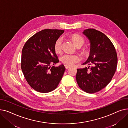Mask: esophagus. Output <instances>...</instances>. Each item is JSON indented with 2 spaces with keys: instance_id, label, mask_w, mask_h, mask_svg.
Returning <instances> with one entry per match:
<instances>
[{
  "instance_id": "34e87169",
  "label": "esophagus",
  "mask_w": 128,
  "mask_h": 128,
  "mask_svg": "<svg viewBox=\"0 0 128 128\" xmlns=\"http://www.w3.org/2000/svg\"><path fill=\"white\" fill-rule=\"evenodd\" d=\"M70 66H69V65H65V68L66 69H68V68H70Z\"/></svg>"
}]
</instances>
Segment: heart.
<instances>
[{"mask_svg": "<svg viewBox=\"0 0 128 128\" xmlns=\"http://www.w3.org/2000/svg\"><path fill=\"white\" fill-rule=\"evenodd\" d=\"M70 39L74 43L76 46L78 47H80L82 46L84 43L85 40L80 35L78 34H72L70 36ZM62 42L63 39L61 37H60L56 39L54 45V49L56 53H60L62 51ZM79 49L82 52L84 53L86 50L84 48H80ZM61 62L68 65H73L75 64L78 63L80 60V58L78 56L75 54H72L70 53H66L61 56L60 58Z\"/></svg>", "mask_w": 128, "mask_h": 128, "instance_id": "b5f03b06", "label": "heart"}]
</instances>
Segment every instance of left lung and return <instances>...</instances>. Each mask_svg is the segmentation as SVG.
Listing matches in <instances>:
<instances>
[{"label":"left lung","instance_id":"1","mask_svg":"<svg viewBox=\"0 0 128 128\" xmlns=\"http://www.w3.org/2000/svg\"><path fill=\"white\" fill-rule=\"evenodd\" d=\"M90 40V52L84 65L88 68L77 69V82L83 91L94 93L108 84L115 74L117 66V55L114 44L104 34L88 28L83 32Z\"/></svg>","mask_w":128,"mask_h":128}]
</instances>
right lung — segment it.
Segmentation results:
<instances>
[{
    "label": "right lung",
    "instance_id": "1",
    "mask_svg": "<svg viewBox=\"0 0 128 128\" xmlns=\"http://www.w3.org/2000/svg\"><path fill=\"white\" fill-rule=\"evenodd\" d=\"M64 30L46 29L32 36L25 44L21 57V69L27 82L35 90L48 93L56 89L65 68L54 65L59 60L54 49L56 39Z\"/></svg>",
    "mask_w": 128,
    "mask_h": 128
}]
</instances>
